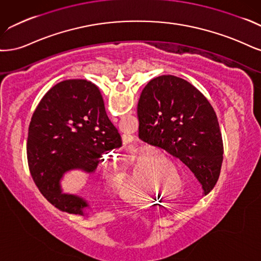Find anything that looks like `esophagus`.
Listing matches in <instances>:
<instances>
[{
  "label": "esophagus",
  "instance_id": "1",
  "mask_svg": "<svg viewBox=\"0 0 261 261\" xmlns=\"http://www.w3.org/2000/svg\"><path fill=\"white\" fill-rule=\"evenodd\" d=\"M132 141V137L131 136H128V134H122V142L124 145L129 144V143Z\"/></svg>",
  "mask_w": 261,
  "mask_h": 261
}]
</instances>
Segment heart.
I'll list each match as a JSON object with an SVG mask.
<instances>
[{"mask_svg":"<svg viewBox=\"0 0 261 261\" xmlns=\"http://www.w3.org/2000/svg\"><path fill=\"white\" fill-rule=\"evenodd\" d=\"M171 163L162 158L161 152L148 150L138 156L131 171L120 187L121 195L130 200L147 201L156 195L155 176L161 174Z\"/></svg>","mask_w":261,"mask_h":261,"instance_id":"1","label":"heart"}]
</instances>
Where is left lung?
Instances as JSON below:
<instances>
[{
  "mask_svg": "<svg viewBox=\"0 0 261 261\" xmlns=\"http://www.w3.org/2000/svg\"><path fill=\"white\" fill-rule=\"evenodd\" d=\"M139 138L180 159L206 195L219 178L223 143L213 106L190 82L159 75L143 89L139 104Z\"/></svg>",
  "mask_w": 261,
  "mask_h": 261,
  "instance_id": "1",
  "label": "left lung"
}]
</instances>
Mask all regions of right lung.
Returning <instances> with one entry per match:
<instances>
[{
    "label": "right lung",
    "instance_id": "add662e5",
    "mask_svg": "<svg viewBox=\"0 0 261 261\" xmlns=\"http://www.w3.org/2000/svg\"><path fill=\"white\" fill-rule=\"evenodd\" d=\"M121 137L105 112L98 88L87 80H66L49 89L29 125V170L41 194L62 212L88 215L87 199L63 193L66 172L94 173L100 157L119 148Z\"/></svg>",
    "mask_w": 261,
    "mask_h": 261
}]
</instances>
